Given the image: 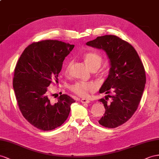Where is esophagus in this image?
<instances>
[{"label":"esophagus","instance_id":"obj_1","mask_svg":"<svg viewBox=\"0 0 159 159\" xmlns=\"http://www.w3.org/2000/svg\"><path fill=\"white\" fill-rule=\"evenodd\" d=\"M80 101H81V103H90V101H89L87 99H81Z\"/></svg>","mask_w":159,"mask_h":159}]
</instances>
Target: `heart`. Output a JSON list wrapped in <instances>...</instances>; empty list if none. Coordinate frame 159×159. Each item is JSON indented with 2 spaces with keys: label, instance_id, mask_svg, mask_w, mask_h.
I'll list each match as a JSON object with an SVG mask.
<instances>
[{
  "label": "heart",
  "instance_id": "heart-1",
  "mask_svg": "<svg viewBox=\"0 0 159 159\" xmlns=\"http://www.w3.org/2000/svg\"><path fill=\"white\" fill-rule=\"evenodd\" d=\"M83 58L85 64L91 70H97V69L99 68L103 60L102 56L95 52L87 53L84 55ZM70 66L71 62H69L65 69L66 72H68ZM97 88V84L92 81H90V82L79 81V82H76L70 86V89L72 92L83 97H87L90 93L95 92Z\"/></svg>",
  "mask_w": 159,
  "mask_h": 159
}]
</instances>
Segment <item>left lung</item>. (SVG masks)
Instances as JSON below:
<instances>
[{
  "instance_id": "1",
  "label": "left lung",
  "mask_w": 159,
  "mask_h": 159,
  "mask_svg": "<svg viewBox=\"0 0 159 159\" xmlns=\"http://www.w3.org/2000/svg\"><path fill=\"white\" fill-rule=\"evenodd\" d=\"M86 44L104 50L109 60V75L99 89L100 93L107 95L99 100L105 109L99 123L105 128H117L133 116L140 103L146 83L143 64L132 45L116 35L100 36ZM111 91L112 96L108 95ZM108 97L112 98L110 103Z\"/></svg>"
}]
</instances>
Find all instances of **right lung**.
Here are the masks:
<instances>
[{"label": "right lung", "mask_w": 159, "mask_h": 159, "mask_svg": "<svg viewBox=\"0 0 159 159\" xmlns=\"http://www.w3.org/2000/svg\"><path fill=\"white\" fill-rule=\"evenodd\" d=\"M74 45L58 40L33 43L24 50L15 68L13 86L20 111L30 123L49 131L59 127L68 118L75 101L67 95L52 103L48 87L58 82L63 61Z\"/></svg>", "instance_id": "obj_1"}]
</instances>
